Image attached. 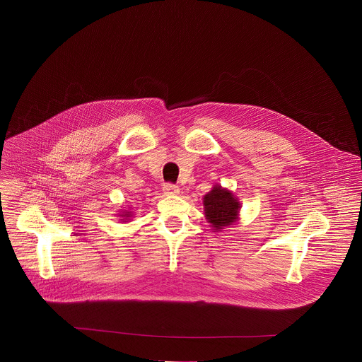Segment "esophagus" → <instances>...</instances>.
<instances>
[{
	"label": "esophagus",
	"instance_id": "obj_1",
	"mask_svg": "<svg viewBox=\"0 0 362 362\" xmlns=\"http://www.w3.org/2000/svg\"><path fill=\"white\" fill-rule=\"evenodd\" d=\"M163 192L165 195H178L180 194V188L174 184H164L163 185Z\"/></svg>",
	"mask_w": 362,
	"mask_h": 362
}]
</instances>
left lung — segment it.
I'll list each match as a JSON object with an SVG mask.
<instances>
[{
	"label": "left lung",
	"instance_id": "obj_1",
	"mask_svg": "<svg viewBox=\"0 0 362 362\" xmlns=\"http://www.w3.org/2000/svg\"><path fill=\"white\" fill-rule=\"evenodd\" d=\"M204 210L211 230L223 231L238 223L241 204L230 189L216 184L204 197Z\"/></svg>",
	"mask_w": 362,
	"mask_h": 362
}]
</instances>
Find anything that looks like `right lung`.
I'll return each instance as SVG.
<instances>
[{
    "mask_svg": "<svg viewBox=\"0 0 362 362\" xmlns=\"http://www.w3.org/2000/svg\"><path fill=\"white\" fill-rule=\"evenodd\" d=\"M118 217L121 221H129L134 217L132 209H121L118 213Z\"/></svg>",
    "mask_w": 362,
    "mask_h": 362,
    "instance_id": "add662e5",
    "label": "right lung"
}]
</instances>
